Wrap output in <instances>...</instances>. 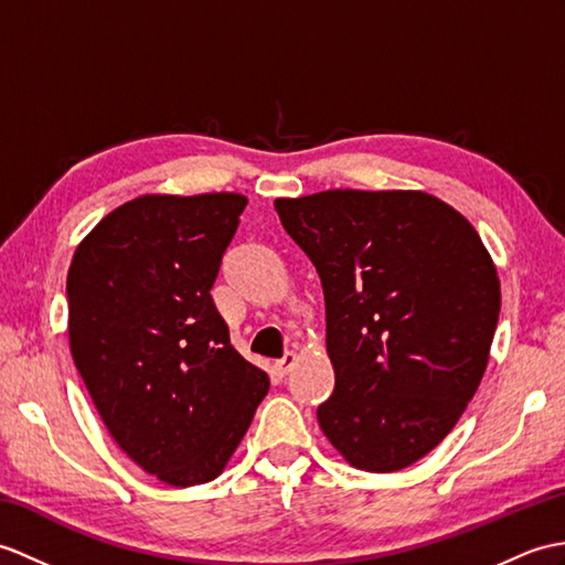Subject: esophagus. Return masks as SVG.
<instances>
[{
    "mask_svg": "<svg viewBox=\"0 0 565 565\" xmlns=\"http://www.w3.org/2000/svg\"><path fill=\"white\" fill-rule=\"evenodd\" d=\"M296 363H298V356H296V353H294V351H286L281 359L274 361V371H277V373L284 377V375H288V371H291Z\"/></svg>",
    "mask_w": 565,
    "mask_h": 565,
    "instance_id": "esophagus-1",
    "label": "esophagus"
}]
</instances>
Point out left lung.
Segmentation results:
<instances>
[{
  "instance_id": "obj_1",
  "label": "left lung",
  "mask_w": 565,
  "mask_h": 565,
  "mask_svg": "<svg viewBox=\"0 0 565 565\" xmlns=\"http://www.w3.org/2000/svg\"><path fill=\"white\" fill-rule=\"evenodd\" d=\"M320 274L332 397L320 428L363 471L422 460L460 422L489 363L501 281L475 226L422 190H327L274 202Z\"/></svg>"
}]
</instances>
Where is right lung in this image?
<instances>
[{
  "instance_id": "right-lung-1",
  "label": "right lung",
  "mask_w": 565,
  "mask_h": 565,
  "mask_svg": "<svg viewBox=\"0 0 565 565\" xmlns=\"http://www.w3.org/2000/svg\"><path fill=\"white\" fill-rule=\"evenodd\" d=\"M245 204L141 194L100 218L70 265L76 371L115 443L170 487L216 479L269 392L209 294Z\"/></svg>"
}]
</instances>
